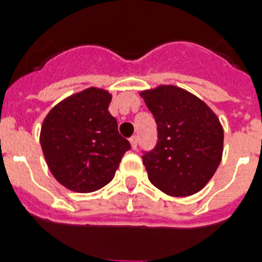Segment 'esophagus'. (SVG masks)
Returning <instances> with one entry per match:
<instances>
[{
    "label": "esophagus",
    "instance_id": "34e87169",
    "mask_svg": "<svg viewBox=\"0 0 262 262\" xmlns=\"http://www.w3.org/2000/svg\"><path fill=\"white\" fill-rule=\"evenodd\" d=\"M129 141H130V145H132V149H137V144H138V138H137V136H133V137H130V140H129Z\"/></svg>",
    "mask_w": 262,
    "mask_h": 262
}]
</instances>
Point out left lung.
<instances>
[{
	"label": "left lung",
	"instance_id": "1",
	"mask_svg": "<svg viewBox=\"0 0 262 262\" xmlns=\"http://www.w3.org/2000/svg\"><path fill=\"white\" fill-rule=\"evenodd\" d=\"M141 97L157 124V144L142 156L150 182L174 197L200 192L223 157L220 120L204 101L173 85L144 90Z\"/></svg>",
	"mask_w": 262,
	"mask_h": 262
}]
</instances>
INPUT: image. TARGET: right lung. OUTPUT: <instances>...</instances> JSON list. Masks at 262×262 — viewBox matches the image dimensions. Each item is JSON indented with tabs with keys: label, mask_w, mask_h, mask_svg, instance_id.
<instances>
[{
	"label": "right lung",
	"mask_w": 262,
	"mask_h": 262,
	"mask_svg": "<svg viewBox=\"0 0 262 262\" xmlns=\"http://www.w3.org/2000/svg\"><path fill=\"white\" fill-rule=\"evenodd\" d=\"M112 96L89 88L61 101L48 113L39 142L54 179L78 193L98 190L113 180L130 149L107 107Z\"/></svg>",
	"instance_id": "1"
}]
</instances>
